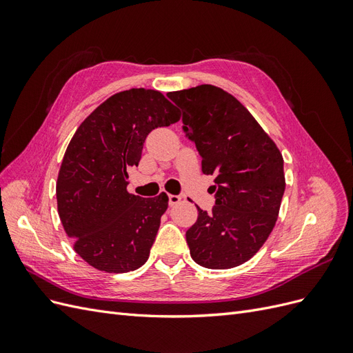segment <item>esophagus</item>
I'll list each match as a JSON object with an SVG mask.
<instances>
[{
	"label": "esophagus",
	"mask_w": 353,
	"mask_h": 353,
	"mask_svg": "<svg viewBox=\"0 0 353 353\" xmlns=\"http://www.w3.org/2000/svg\"><path fill=\"white\" fill-rule=\"evenodd\" d=\"M168 199H169V206L178 205V203L181 201V196H178V194H168Z\"/></svg>",
	"instance_id": "1"
}]
</instances>
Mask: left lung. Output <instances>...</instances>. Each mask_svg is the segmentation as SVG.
Listing matches in <instances>:
<instances>
[{
  "instance_id": "1",
  "label": "left lung",
  "mask_w": 353,
  "mask_h": 353,
  "mask_svg": "<svg viewBox=\"0 0 353 353\" xmlns=\"http://www.w3.org/2000/svg\"><path fill=\"white\" fill-rule=\"evenodd\" d=\"M166 95L183 112V131L196 144L203 174L215 178V206L197 208L185 232L190 254L205 268H234L262 248L275 225L285 188L283 156L227 91L205 83Z\"/></svg>"
}]
</instances>
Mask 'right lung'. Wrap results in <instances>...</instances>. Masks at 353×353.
Wrapping results in <instances>:
<instances>
[{
  "label": "right lung",
  "mask_w": 353,
  "mask_h": 353,
  "mask_svg": "<svg viewBox=\"0 0 353 353\" xmlns=\"http://www.w3.org/2000/svg\"><path fill=\"white\" fill-rule=\"evenodd\" d=\"M179 121V110L154 90L132 88L100 104L74 132L60 166L57 209L74 250L94 268L128 272L145 263L165 193L130 194L128 170L138 166L147 135Z\"/></svg>",
  "instance_id": "add662e5"
}]
</instances>
